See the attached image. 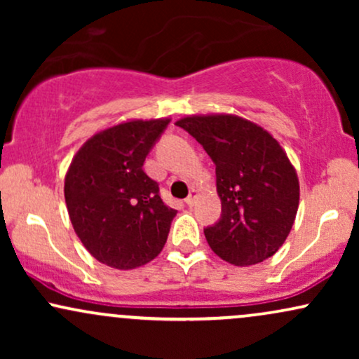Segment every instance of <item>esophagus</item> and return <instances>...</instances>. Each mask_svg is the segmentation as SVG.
Segmentation results:
<instances>
[{
	"label": "esophagus",
	"instance_id": "1",
	"mask_svg": "<svg viewBox=\"0 0 359 359\" xmlns=\"http://www.w3.org/2000/svg\"><path fill=\"white\" fill-rule=\"evenodd\" d=\"M196 194H197V191H194V189H192L191 194H189V197L185 199V204H187L189 208H192L194 203H196Z\"/></svg>",
	"mask_w": 359,
	"mask_h": 359
}]
</instances>
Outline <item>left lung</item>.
Here are the masks:
<instances>
[{
  "label": "left lung",
  "instance_id": "left-lung-1",
  "mask_svg": "<svg viewBox=\"0 0 359 359\" xmlns=\"http://www.w3.org/2000/svg\"><path fill=\"white\" fill-rule=\"evenodd\" d=\"M203 145L216 165L221 217L204 228L217 257L236 266L270 258L290 233L299 208V179L269 131L231 114L175 123Z\"/></svg>",
  "mask_w": 359,
  "mask_h": 359
}]
</instances>
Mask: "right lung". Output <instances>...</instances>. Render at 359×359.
<instances>
[{"instance_id":"1","label":"right lung","mask_w":359,"mask_h":359,"mask_svg":"<svg viewBox=\"0 0 359 359\" xmlns=\"http://www.w3.org/2000/svg\"><path fill=\"white\" fill-rule=\"evenodd\" d=\"M170 119L128 121L82 145L65 175V204L82 245L104 265L131 270L165 245L175 209L143 162Z\"/></svg>"}]
</instances>
